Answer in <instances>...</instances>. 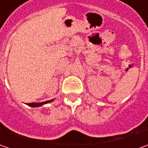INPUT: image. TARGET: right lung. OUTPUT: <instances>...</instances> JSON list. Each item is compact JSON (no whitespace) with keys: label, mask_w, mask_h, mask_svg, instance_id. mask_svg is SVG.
Listing matches in <instances>:
<instances>
[{"label":"right lung","mask_w":148,"mask_h":148,"mask_svg":"<svg viewBox=\"0 0 148 148\" xmlns=\"http://www.w3.org/2000/svg\"><path fill=\"white\" fill-rule=\"evenodd\" d=\"M54 99H51V100H47V101H44V102H40V103H28V104H26L27 105H29V106H30V107H40V106H42L43 105H46V104H48V103H50V102H52V101H53Z\"/></svg>","instance_id":"right-lung-1"}]
</instances>
